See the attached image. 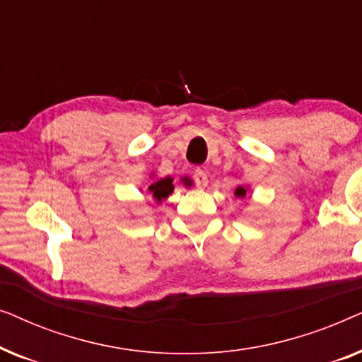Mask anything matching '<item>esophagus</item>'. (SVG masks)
Wrapping results in <instances>:
<instances>
[{
    "label": "esophagus",
    "mask_w": 362,
    "mask_h": 362,
    "mask_svg": "<svg viewBox=\"0 0 362 362\" xmlns=\"http://www.w3.org/2000/svg\"><path fill=\"white\" fill-rule=\"evenodd\" d=\"M194 182L197 187H206L207 186V173L204 168H197V170L194 171Z\"/></svg>",
    "instance_id": "1"
}]
</instances>
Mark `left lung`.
I'll return each instance as SVG.
<instances>
[{
	"label": "left lung",
	"instance_id": "1",
	"mask_svg": "<svg viewBox=\"0 0 362 362\" xmlns=\"http://www.w3.org/2000/svg\"><path fill=\"white\" fill-rule=\"evenodd\" d=\"M234 194L237 197H245L247 196V189H245V187H242V186H237V189L234 191Z\"/></svg>",
	"mask_w": 362,
	"mask_h": 362
}]
</instances>
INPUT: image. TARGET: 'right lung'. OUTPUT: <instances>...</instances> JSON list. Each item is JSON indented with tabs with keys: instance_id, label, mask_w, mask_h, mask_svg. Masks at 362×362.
Instances as JSON below:
<instances>
[{
	"instance_id": "obj_1",
	"label": "right lung",
	"mask_w": 362,
	"mask_h": 362,
	"mask_svg": "<svg viewBox=\"0 0 362 362\" xmlns=\"http://www.w3.org/2000/svg\"><path fill=\"white\" fill-rule=\"evenodd\" d=\"M181 182L185 186H191L192 181L189 177H182ZM173 189H175V185H173V177L171 176H166V177H161V180H158L153 182V185L148 187V191L151 192V196L155 197L156 202H161L165 201L168 196L171 194Z\"/></svg>"
}]
</instances>
